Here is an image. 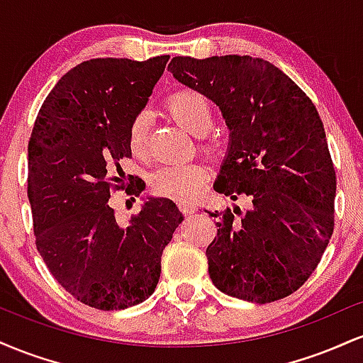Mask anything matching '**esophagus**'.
Wrapping results in <instances>:
<instances>
[{
	"mask_svg": "<svg viewBox=\"0 0 363 363\" xmlns=\"http://www.w3.org/2000/svg\"><path fill=\"white\" fill-rule=\"evenodd\" d=\"M181 210L184 211V213H194L196 205H193V203H181Z\"/></svg>",
	"mask_w": 363,
	"mask_h": 363,
	"instance_id": "1",
	"label": "esophagus"
}]
</instances>
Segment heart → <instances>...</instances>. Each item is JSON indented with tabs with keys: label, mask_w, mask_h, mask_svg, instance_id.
I'll list each match as a JSON object with an SVG mask.
<instances>
[{
	"label": "heart",
	"mask_w": 363,
	"mask_h": 363,
	"mask_svg": "<svg viewBox=\"0 0 363 363\" xmlns=\"http://www.w3.org/2000/svg\"><path fill=\"white\" fill-rule=\"evenodd\" d=\"M165 107L174 119L191 135L201 136V148L216 153L220 140L206 135L213 124V107L203 94L191 89L174 91L165 101ZM128 145L136 158L148 157V114L140 112L128 126ZM206 181V170L199 164H174L158 169L150 177L153 193L176 199L179 203H193L201 193Z\"/></svg>",
	"instance_id": "heart-1"
}]
</instances>
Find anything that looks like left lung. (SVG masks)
<instances>
[{"mask_svg":"<svg viewBox=\"0 0 363 363\" xmlns=\"http://www.w3.org/2000/svg\"><path fill=\"white\" fill-rule=\"evenodd\" d=\"M170 73L213 101L230 129L215 191L249 196L218 216L208 273L230 297L268 303L309 280L335 228L336 172L323 121L301 86L261 57L177 56Z\"/></svg>","mask_w":363,"mask_h":363,"instance_id":"obj_1","label":"left lung"}]
</instances>
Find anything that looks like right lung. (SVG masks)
Masks as SVG:
<instances>
[{"instance_id": "obj_1", "label": "right lung", "mask_w": 363, "mask_h": 363, "mask_svg": "<svg viewBox=\"0 0 363 363\" xmlns=\"http://www.w3.org/2000/svg\"><path fill=\"white\" fill-rule=\"evenodd\" d=\"M167 61L80 62L49 91L28 141L37 251L62 289L95 309L147 301L160 278L162 252L184 220L167 198H148L128 223L109 205L112 191L140 196L145 189L140 179L124 176L121 160L131 157L129 123L147 106Z\"/></svg>"}]
</instances>
